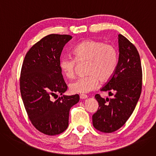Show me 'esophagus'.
I'll use <instances>...</instances> for the list:
<instances>
[{
	"mask_svg": "<svg viewBox=\"0 0 156 156\" xmlns=\"http://www.w3.org/2000/svg\"><path fill=\"white\" fill-rule=\"evenodd\" d=\"M80 99L83 100V99H86V98H87L88 96H87V95H86V94H80Z\"/></svg>",
	"mask_w": 156,
	"mask_h": 156,
	"instance_id": "obj_1",
	"label": "esophagus"
}]
</instances>
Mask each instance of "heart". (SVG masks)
<instances>
[{
    "mask_svg": "<svg viewBox=\"0 0 156 156\" xmlns=\"http://www.w3.org/2000/svg\"><path fill=\"white\" fill-rule=\"evenodd\" d=\"M73 53L75 58L62 57L59 66L67 78H73L77 62H87L86 73L69 85L72 93H87L96 89L99 81L104 83L110 80L116 71L118 53L116 46L95 40H87L77 45Z\"/></svg>",
    "mask_w": 156,
    "mask_h": 156,
    "instance_id": "heart-1",
    "label": "heart"
}]
</instances>
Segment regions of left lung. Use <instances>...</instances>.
<instances>
[{
  "instance_id": "8db88e82",
  "label": "left lung",
  "mask_w": 156,
  "mask_h": 156,
  "mask_svg": "<svg viewBox=\"0 0 156 156\" xmlns=\"http://www.w3.org/2000/svg\"><path fill=\"white\" fill-rule=\"evenodd\" d=\"M119 60L116 71L101 91H108L111 99L95 95L99 107L93 115L94 127L105 133L120 129L133 112L142 89V68L139 53L133 44L118 34ZM114 92V95L112 93Z\"/></svg>"
}]
</instances>
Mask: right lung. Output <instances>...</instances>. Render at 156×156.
I'll return each instance as SVG.
<instances>
[{
    "mask_svg": "<svg viewBox=\"0 0 156 156\" xmlns=\"http://www.w3.org/2000/svg\"><path fill=\"white\" fill-rule=\"evenodd\" d=\"M71 38L68 34L45 36L27 51L22 63V99L33 125L46 135L60 134L67 129L69 111L80 100L75 94L52 100L67 89L59 63L63 48Z\"/></svg>",
    "mask_w": 156,
    "mask_h": 156,
    "instance_id": "obj_1",
    "label": "right lung"
}]
</instances>
